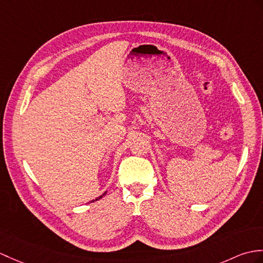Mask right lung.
Segmentation results:
<instances>
[{"instance_id":"1","label":"right lung","mask_w":263,"mask_h":263,"mask_svg":"<svg viewBox=\"0 0 263 263\" xmlns=\"http://www.w3.org/2000/svg\"><path fill=\"white\" fill-rule=\"evenodd\" d=\"M105 194H106V193H104L103 195H101V196H100V197H97L96 199H93V200H91V201H95V200H97V199H101V198H102V197H103V196H104V195H105Z\"/></svg>"}]
</instances>
